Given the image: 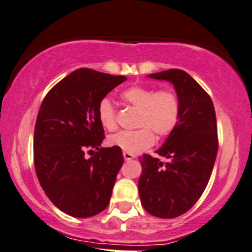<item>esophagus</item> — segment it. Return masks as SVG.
Listing matches in <instances>:
<instances>
[{
  "mask_svg": "<svg viewBox=\"0 0 252 252\" xmlns=\"http://www.w3.org/2000/svg\"><path fill=\"white\" fill-rule=\"evenodd\" d=\"M123 157H124V159H126V161H128V160H131V159L135 158V156L131 155V154H129V152H123Z\"/></svg>",
  "mask_w": 252,
  "mask_h": 252,
  "instance_id": "obj_1",
  "label": "esophagus"
}]
</instances>
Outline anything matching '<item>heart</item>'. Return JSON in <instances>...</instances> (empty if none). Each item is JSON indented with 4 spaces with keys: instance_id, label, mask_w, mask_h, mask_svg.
Segmentation results:
<instances>
[{
    "instance_id": "obj_1",
    "label": "heart",
    "mask_w": 252,
    "mask_h": 252,
    "mask_svg": "<svg viewBox=\"0 0 252 252\" xmlns=\"http://www.w3.org/2000/svg\"><path fill=\"white\" fill-rule=\"evenodd\" d=\"M124 102L139 109L133 131H120L109 136L108 144L136 155L155 143V135L164 137L176 129L180 119V102L177 94L168 89L156 91L148 86H131L121 93ZM98 120L107 130L116 129V110L109 98L104 97L97 107Z\"/></svg>"
}]
</instances>
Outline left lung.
<instances>
[{
	"mask_svg": "<svg viewBox=\"0 0 252 252\" xmlns=\"http://www.w3.org/2000/svg\"><path fill=\"white\" fill-rule=\"evenodd\" d=\"M149 78L173 85L180 102V119L157 154L139 157L138 192L151 215L173 219L195 205L205 190L218 155L216 115L209 95L183 69H168Z\"/></svg>",
	"mask_w": 252,
	"mask_h": 252,
	"instance_id": "8db88e82",
	"label": "left lung"
}]
</instances>
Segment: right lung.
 Instances as JSON below:
<instances>
[{
  "mask_svg": "<svg viewBox=\"0 0 252 252\" xmlns=\"http://www.w3.org/2000/svg\"><path fill=\"white\" fill-rule=\"evenodd\" d=\"M126 80L123 75L79 68L51 89L40 106L33 137L34 168L51 202L73 218H91L109 205L124 158L120 148H100L104 130L97 107ZM88 148L98 152L86 159Z\"/></svg>",
  "mask_w": 252,
  "mask_h": 252,
  "instance_id": "obj_1",
  "label": "right lung"
}]
</instances>
